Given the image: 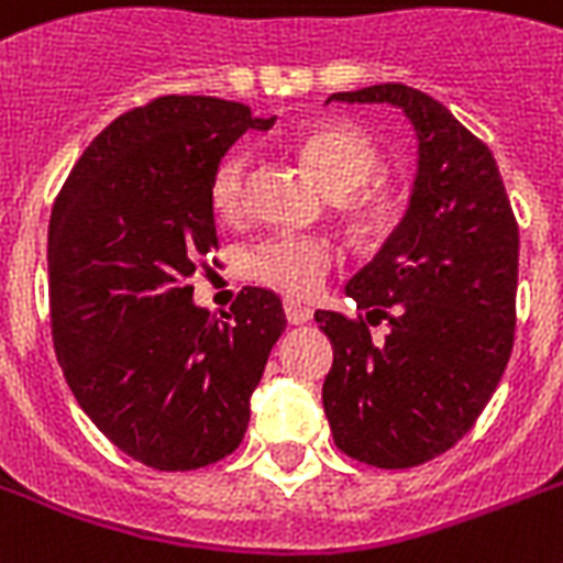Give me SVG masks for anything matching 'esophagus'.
<instances>
[{
    "instance_id": "esophagus-1",
    "label": "esophagus",
    "mask_w": 563,
    "mask_h": 563,
    "mask_svg": "<svg viewBox=\"0 0 563 563\" xmlns=\"http://www.w3.org/2000/svg\"><path fill=\"white\" fill-rule=\"evenodd\" d=\"M283 312H286V321H289V324H307V321H312V309L298 303V300H286V303H283Z\"/></svg>"
}]
</instances>
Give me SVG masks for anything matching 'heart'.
<instances>
[{
  "instance_id": "heart-1",
  "label": "heart",
  "mask_w": 563,
  "mask_h": 563,
  "mask_svg": "<svg viewBox=\"0 0 563 563\" xmlns=\"http://www.w3.org/2000/svg\"><path fill=\"white\" fill-rule=\"evenodd\" d=\"M298 154L360 233H379L391 224L397 201L388 189L371 184L383 169V157L368 136L344 125H316L298 136ZM247 169L251 157L239 148L216 161L207 180V198L216 219L236 221L242 216ZM335 265L339 251L333 242L291 233L265 236L247 256L251 280L291 298H312Z\"/></svg>"
}]
</instances>
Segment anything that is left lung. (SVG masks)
I'll return each mask as SVG.
<instances>
[{
    "instance_id": "left-lung-1",
    "label": "left lung",
    "mask_w": 563,
    "mask_h": 563,
    "mask_svg": "<svg viewBox=\"0 0 563 563\" xmlns=\"http://www.w3.org/2000/svg\"><path fill=\"white\" fill-rule=\"evenodd\" d=\"M330 101H388L418 131L409 210L344 289L360 312H316L335 347L324 379L335 446L402 471L459 444L497 391L515 347L520 233L494 154L441 101L406 84Z\"/></svg>"
}]
</instances>
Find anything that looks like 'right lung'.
I'll return each mask as SVG.
<instances>
[{
    "label": "right lung",
    "instance_id": "1",
    "mask_svg": "<svg viewBox=\"0 0 563 563\" xmlns=\"http://www.w3.org/2000/svg\"><path fill=\"white\" fill-rule=\"evenodd\" d=\"M272 125L239 101L157 96L87 145L52 207L57 362L104 438L154 471H198L242 444L286 330L272 291L247 286L219 321L189 286L219 251L212 166L247 128Z\"/></svg>",
    "mask_w": 563,
    "mask_h": 563
}]
</instances>
